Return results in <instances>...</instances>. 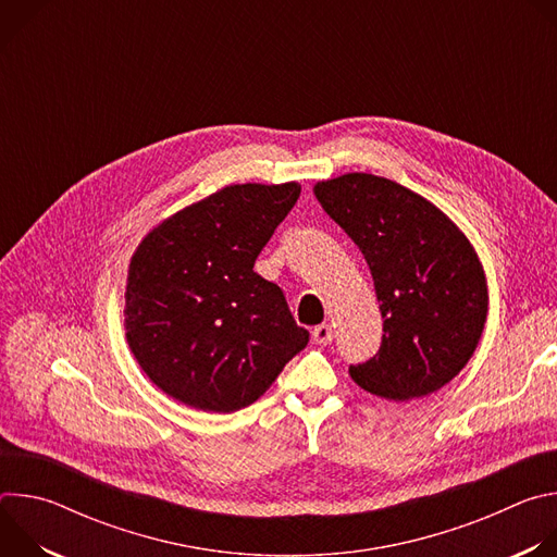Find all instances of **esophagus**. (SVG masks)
I'll return each mask as SVG.
<instances>
[{
    "instance_id": "esophagus-1",
    "label": "esophagus",
    "mask_w": 557,
    "mask_h": 557,
    "mask_svg": "<svg viewBox=\"0 0 557 557\" xmlns=\"http://www.w3.org/2000/svg\"><path fill=\"white\" fill-rule=\"evenodd\" d=\"M333 337H335V333H333V329L329 324L314 326V331H312V342L317 346H329L333 342Z\"/></svg>"
}]
</instances>
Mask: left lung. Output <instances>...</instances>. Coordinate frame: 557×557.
Here are the masks:
<instances>
[{
  "label": "left lung",
  "mask_w": 557,
  "mask_h": 557,
  "mask_svg": "<svg viewBox=\"0 0 557 557\" xmlns=\"http://www.w3.org/2000/svg\"><path fill=\"white\" fill-rule=\"evenodd\" d=\"M363 253L383 317L379 352L350 366L352 381L387 401L449 383L485 331L490 293L467 235L428 198L363 172L312 187Z\"/></svg>",
  "instance_id": "obj_1"
}]
</instances>
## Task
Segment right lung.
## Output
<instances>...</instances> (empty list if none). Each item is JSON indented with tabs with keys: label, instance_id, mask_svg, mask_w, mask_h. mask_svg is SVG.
I'll return each mask as SVG.
<instances>
[{
	"label": "right lung",
	"instance_id": "obj_1",
	"mask_svg": "<svg viewBox=\"0 0 557 557\" xmlns=\"http://www.w3.org/2000/svg\"><path fill=\"white\" fill-rule=\"evenodd\" d=\"M297 183L228 185L156 224L129 260L127 346L172 399L235 412L306 348L282 288L253 271Z\"/></svg>",
	"mask_w": 557,
	"mask_h": 557
}]
</instances>
